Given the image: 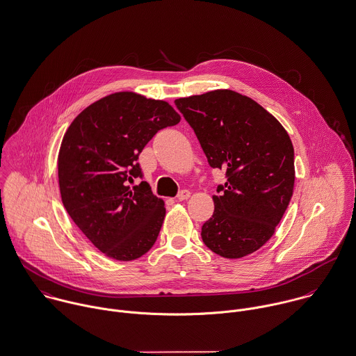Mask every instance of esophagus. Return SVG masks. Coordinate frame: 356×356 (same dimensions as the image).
<instances>
[{
	"mask_svg": "<svg viewBox=\"0 0 356 356\" xmlns=\"http://www.w3.org/2000/svg\"><path fill=\"white\" fill-rule=\"evenodd\" d=\"M191 195V193L188 190H181L179 194H177V200L179 201H184V200H188Z\"/></svg>",
	"mask_w": 356,
	"mask_h": 356,
	"instance_id": "1",
	"label": "esophagus"
}]
</instances>
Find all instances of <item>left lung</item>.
I'll return each mask as SVG.
<instances>
[{
    "instance_id": "obj_1",
    "label": "left lung",
    "mask_w": 356,
    "mask_h": 356,
    "mask_svg": "<svg viewBox=\"0 0 356 356\" xmlns=\"http://www.w3.org/2000/svg\"><path fill=\"white\" fill-rule=\"evenodd\" d=\"M212 168L225 170L204 243L225 259L260 249L275 232L293 195L294 149L280 121L229 89L176 99Z\"/></svg>"
}]
</instances>
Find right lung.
<instances>
[{
    "label": "right lung",
    "instance_id": "add662e5",
    "mask_svg": "<svg viewBox=\"0 0 356 356\" xmlns=\"http://www.w3.org/2000/svg\"><path fill=\"white\" fill-rule=\"evenodd\" d=\"M180 122L163 100L134 92L108 95L69 127L58 158L63 205L76 227L106 256L131 261L155 243L165 207L142 181L139 155L154 135Z\"/></svg>",
    "mask_w": 356,
    "mask_h": 356
}]
</instances>
